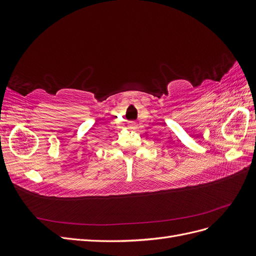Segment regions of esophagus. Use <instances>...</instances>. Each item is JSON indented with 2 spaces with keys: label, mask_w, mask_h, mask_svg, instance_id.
Masks as SVG:
<instances>
[{
  "label": "esophagus",
  "mask_w": 256,
  "mask_h": 256,
  "mask_svg": "<svg viewBox=\"0 0 256 256\" xmlns=\"http://www.w3.org/2000/svg\"><path fill=\"white\" fill-rule=\"evenodd\" d=\"M131 128H134V124H131V126H130Z\"/></svg>",
  "instance_id": "1"
}]
</instances>
